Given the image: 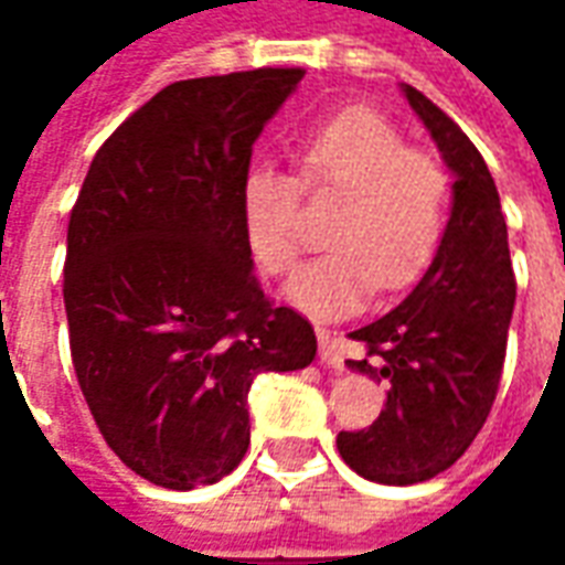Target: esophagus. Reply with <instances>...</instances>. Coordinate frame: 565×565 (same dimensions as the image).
<instances>
[{
    "mask_svg": "<svg viewBox=\"0 0 565 565\" xmlns=\"http://www.w3.org/2000/svg\"><path fill=\"white\" fill-rule=\"evenodd\" d=\"M318 342H320V363L330 369H342V351H339V344H335V339H332L330 332L327 330H318Z\"/></svg>",
    "mask_w": 565,
    "mask_h": 565,
    "instance_id": "esophagus-1",
    "label": "esophagus"
}]
</instances>
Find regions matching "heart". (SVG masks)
<instances>
[{
	"label": "heart",
	"mask_w": 565,
	"mask_h": 565,
	"mask_svg": "<svg viewBox=\"0 0 565 565\" xmlns=\"http://www.w3.org/2000/svg\"><path fill=\"white\" fill-rule=\"evenodd\" d=\"M299 181L271 166L242 178L247 242L271 275H287L306 247L299 214L308 193L332 190L342 202L327 230L330 250L287 284L296 308L315 318H344L381 290H403L429 266L445 226V174L399 129L372 108H344L296 148Z\"/></svg>",
	"instance_id": "1"
}]
</instances>
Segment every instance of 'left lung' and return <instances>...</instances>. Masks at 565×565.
I'll return each mask as SVG.
<instances>
[{"label": "left lung", "mask_w": 565, "mask_h": 565, "mask_svg": "<svg viewBox=\"0 0 565 565\" xmlns=\"http://www.w3.org/2000/svg\"><path fill=\"white\" fill-rule=\"evenodd\" d=\"M403 93L454 174L450 217L415 290L351 332L348 369L387 381L379 420L339 433L342 460L379 484H417L460 460L497 399L514 311L509 230L493 174L469 136L424 93Z\"/></svg>", "instance_id": "obj_1"}]
</instances>
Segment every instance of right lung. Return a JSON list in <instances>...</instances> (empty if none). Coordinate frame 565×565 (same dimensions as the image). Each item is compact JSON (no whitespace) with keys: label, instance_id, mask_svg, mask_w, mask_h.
Instances as JSON below:
<instances>
[{"label":"right lung","instance_id":"right-lung-1","mask_svg":"<svg viewBox=\"0 0 565 565\" xmlns=\"http://www.w3.org/2000/svg\"><path fill=\"white\" fill-rule=\"evenodd\" d=\"M306 78L254 68L174 81L96 150L68 221V344L99 433L150 484L193 490L250 445L259 372L306 369L315 330L263 294L242 178Z\"/></svg>","mask_w":565,"mask_h":565}]
</instances>
